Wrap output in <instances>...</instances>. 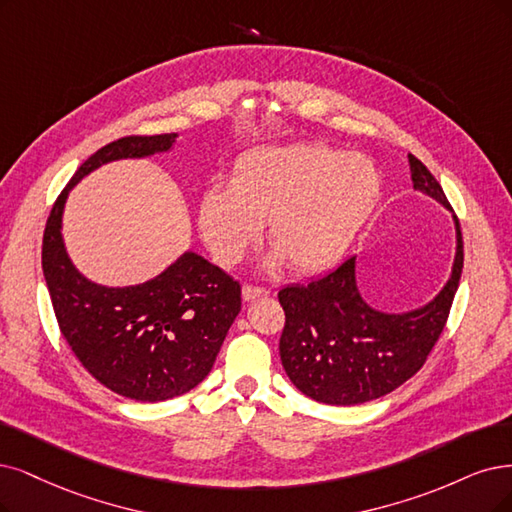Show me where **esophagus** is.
<instances>
[{"label": "esophagus", "instance_id": "obj_1", "mask_svg": "<svg viewBox=\"0 0 512 512\" xmlns=\"http://www.w3.org/2000/svg\"><path fill=\"white\" fill-rule=\"evenodd\" d=\"M272 291L266 287H255V285H244L242 287V297L244 301H253L257 297H268Z\"/></svg>", "mask_w": 512, "mask_h": 512}]
</instances>
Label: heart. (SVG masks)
Instances as JSON below:
<instances>
[{"instance_id": "obj_1", "label": "heart", "mask_w": 512, "mask_h": 512, "mask_svg": "<svg viewBox=\"0 0 512 512\" xmlns=\"http://www.w3.org/2000/svg\"><path fill=\"white\" fill-rule=\"evenodd\" d=\"M380 196L382 175L367 156L323 143L266 147L234 164L230 185L206 189L198 227L221 266H236L268 221L274 261L312 274L342 259Z\"/></svg>"}]
</instances>
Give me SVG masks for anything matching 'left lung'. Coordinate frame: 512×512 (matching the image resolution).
Returning a JSON list of instances; mask_svg holds the SVG:
<instances>
[{
    "label": "left lung",
    "mask_w": 512,
    "mask_h": 512,
    "mask_svg": "<svg viewBox=\"0 0 512 512\" xmlns=\"http://www.w3.org/2000/svg\"><path fill=\"white\" fill-rule=\"evenodd\" d=\"M409 164L413 187L449 208L430 170L411 154ZM453 219L458 251L451 278L420 310L384 314L369 308L356 289V257L306 287L280 289V361L301 392L325 405H361L396 390L424 367L447 325L464 266L460 219Z\"/></svg>",
    "instance_id": "8db88e82"
}]
</instances>
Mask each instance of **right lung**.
Instances as JSON below:
<instances>
[{
    "instance_id": "obj_1",
    "label": "right lung",
    "mask_w": 512,
    "mask_h": 512,
    "mask_svg": "<svg viewBox=\"0 0 512 512\" xmlns=\"http://www.w3.org/2000/svg\"><path fill=\"white\" fill-rule=\"evenodd\" d=\"M177 135H130L101 147L75 170L46 221L42 268L56 323L82 367L126 399L158 403L198 386L213 369L240 312V282L196 253L137 287L86 280L67 257L61 217L69 189L90 170L173 147Z\"/></svg>"
}]
</instances>
